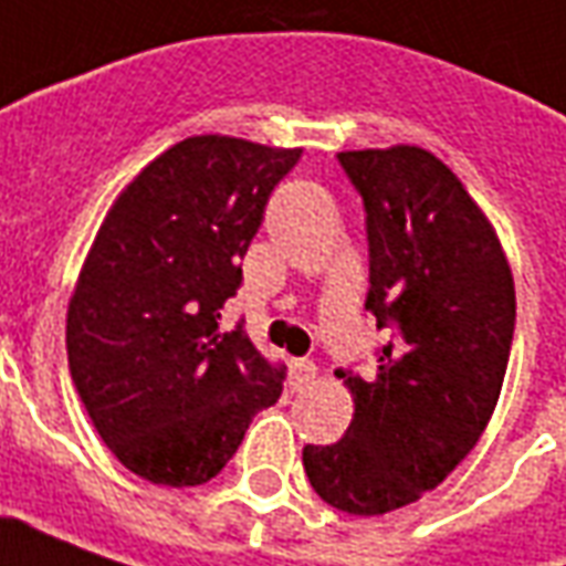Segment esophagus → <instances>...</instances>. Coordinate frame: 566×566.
Returning <instances> with one entry per match:
<instances>
[{
    "label": "esophagus",
    "mask_w": 566,
    "mask_h": 566,
    "mask_svg": "<svg viewBox=\"0 0 566 566\" xmlns=\"http://www.w3.org/2000/svg\"><path fill=\"white\" fill-rule=\"evenodd\" d=\"M316 378V366L311 359H292L290 366V380H292V390H304L311 380Z\"/></svg>",
    "instance_id": "obj_1"
}]
</instances>
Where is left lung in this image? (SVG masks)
I'll return each instance as SVG.
<instances>
[{"mask_svg":"<svg viewBox=\"0 0 566 566\" xmlns=\"http://www.w3.org/2000/svg\"><path fill=\"white\" fill-rule=\"evenodd\" d=\"M363 198L366 311L390 340L375 378L335 371L354 420L335 444H304V472L328 506L384 515L432 491L482 439L515 332V283L488 216L418 146L340 151Z\"/></svg>","mask_w":566,"mask_h":566,"instance_id":"obj_1","label":"left lung"}]
</instances>
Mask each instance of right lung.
Instances as JSON below:
<instances>
[{
  "mask_svg": "<svg viewBox=\"0 0 566 566\" xmlns=\"http://www.w3.org/2000/svg\"><path fill=\"white\" fill-rule=\"evenodd\" d=\"M298 158L302 148L188 136L99 226L66 314L70 375L99 439L146 482H210L283 392L286 368L219 319L268 198Z\"/></svg>",
  "mask_w": 566,
  "mask_h": 566,
  "instance_id": "obj_1",
  "label": "right lung"
}]
</instances>
